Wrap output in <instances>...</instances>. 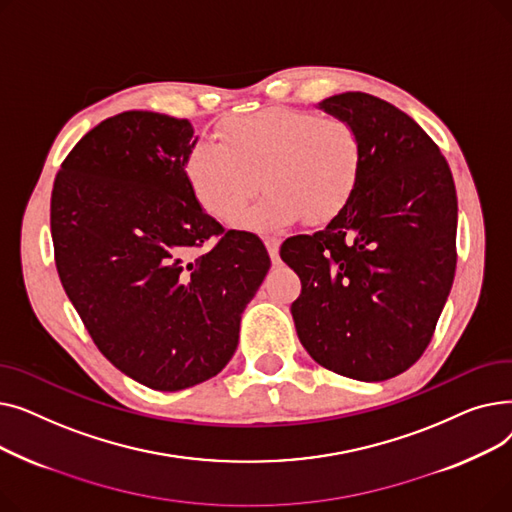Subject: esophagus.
I'll return each mask as SVG.
<instances>
[{
  "label": "esophagus",
  "mask_w": 512,
  "mask_h": 512,
  "mask_svg": "<svg viewBox=\"0 0 512 512\" xmlns=\"http://www.w3.org/2000/svg\"><path fill=\"white\" fill-rule=\"evenodd\" d=\"M263 242H265V247H267V253H270V257H272V263L278 265L280 263V255H278V251H280V238L265 236Z\"/></svg>",
  "instance_id": "esophagus-1"
}]
</instances>
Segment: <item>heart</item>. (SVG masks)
<instances>
[{"mask_svg":"<svg viewBox=\"0 0 512 512\" xmlns=\"http://www.w3.org/2000/svg\"><path fill=\"white\" fill-rule=\"evenodd\" d=\"M218 134L220 143L201 139L191 147L184 172L199 205L222 222L247 207L261 182L270 191L236 224H326L357 195L365 151L359 130L344 118L278 105L230 118Z\"/></svg>","mask_w":512,"mask_h":512,"instance_id":"obj_1","label":"heart"}]
</instances>
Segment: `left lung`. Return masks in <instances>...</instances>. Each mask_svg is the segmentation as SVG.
I'll return each instance as SVG.
<instances>
[{"mask_svg":"<svg viewBox=\"0 0 512 512\" xmlns=\"http://www.w3.org/2000/svg\"><path fill=\"white\" fill-rule=\"evenodd\" d=\"M321 110L353 122L365 161L357 195L280 257L301 278L292 319L307 353L344 378L384 382L432 342L456 270V188L429 134L392 103L353 91Z\"/></svg>","mask_w":512,"mask_h":512,"instance_id":"1","label":"left lung"}]
</instances>
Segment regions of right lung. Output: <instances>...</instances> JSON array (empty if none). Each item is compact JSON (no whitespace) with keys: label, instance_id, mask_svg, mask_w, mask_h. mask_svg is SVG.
<instances>
[{"label":"right lung","instance_id":"add662e5","mask_svg":"<svg viewBox=\"0 0 512 512\" xmlns=\"http://www.w3.org/2000/svg\"><path fill=\"white\" fill-rule=\"evenodd\" d=\"M193 132L155 112L107 118L74 145L51 191L68 299L107 361L164 392L226 367L270 270L255 234L226 232L195 199L184 172Z\"/></svg>","mask_w":512,"mask_h":512}]
</instances>
